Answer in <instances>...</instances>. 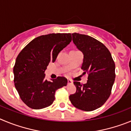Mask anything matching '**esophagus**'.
Instances as JSON below:
<instances>
[{"label":"esophagus","instance_id":"esophagus-1","mask_svg":"<svg viewBox=\"0 0 131 131\" xmlns=\"http://www.w3.org/2000/svg\"><path fill=\"white\" fill-rule=\"evenodd\" d=\"M72 83H73L72 81L70 80H68V84H72Z\"/></svg>","mask_w":131,"mask_h":131}]
</instances>
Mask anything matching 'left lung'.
<instances>
[{"instance_id":"obj_1","label":"left lung","mask_w":131,"mask_h":131,"mask_svg":"<svg viewBox=\"0 0 131 131\" xmlns=\"http://www.w3.org/2000/svg\"><path fill=\"white\" fill-rule=\"evenodd\" d=\"M74 43L83 54L82 69L88 74L87 83L74 82L76 88L69 99L74 107L90 112L102 106L111 94L115 81V63L108 48L88 35L72 34Z\"/></svg>"}]
</instances>
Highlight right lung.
I'll use <instances>...</instances> for the list:
<instances>
[{
	"instance_id": "add662e5",
	"label": "right lung",
	"mask_w": 131,
	"mask_h": 131,
	"mask_svg": "<svg viewBox=\"0 0 131 131\" xmlns=\"http://www.w3.org/2000/svg\"><path fill=\"white\" fill-rule=\"evenodd\" d=\"M72 40L70 33L42 35L29 42L17 55L14 67V84L21 99L35 110L49 106L55 91L67 85L66 78L48 81L44 72Z\"/></svg>"
}]
</instances>
